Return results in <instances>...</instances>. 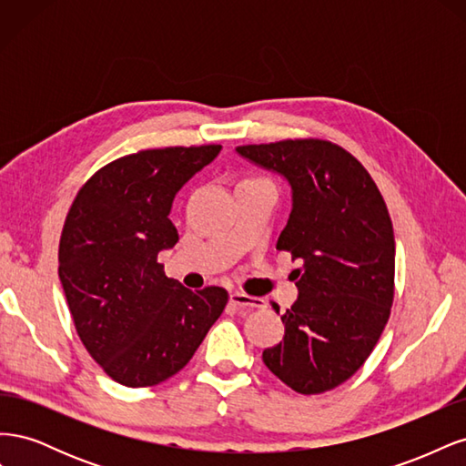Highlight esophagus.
<instances>
[{
  "mask_svg": "<svg viewBox=\"0 0 466 466\" xmlns=\"http://www.w3.org/2000/svg\"><path fill=\"white\" fill-rule=\"evenodd\" d=\"M229 301L235 307H247V309H262L264 307V299L262 298H250V295L241 293V291H233L229 295Z\"/></svg>",
  "mask_w": 466,
  "mask_h": 466,
  "instance_id": "34e87169",
  "label": "esophagus"
}]
</instances>
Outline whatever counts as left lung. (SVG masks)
Instances as JSON below:
<instances>
[{"label":"left lung","instance_id":"obj_1","mask_svg":"<svg viewBox=\"0 0 466 466\" xmlns=\"http://www.w3.org/2000/svg\"><path fill=\"white\" fill-rule=\"evenodd\" d=\"M235 151L289 185L291 211L276 248L303 262L298 299L281 315L284 342L262 360L293 390H330L361 368L390 315L394 231L385 200L356 157L322 139Z\"/></svg>","mask_w":466,"mask_h":466}]
</instances>
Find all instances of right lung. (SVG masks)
Here are the masks:
<instances>
[{
    "label": "right lung",
    "instance_id": "1",
    "mask_svg": "<svg viewBox=\"0 0 466 466\" xmlns=\"http://www.w3.org/2000/svg\"><path fill=\"white\" fill-rule=\"evenodd\" d=\"M221 146L146 149L103 167L77 194L60 238L58 274L77 334L105 373L149 387L178 373L228 305L190 291L157 262L178 231L175 196Z\"/></svg>",
    "mask_w": 466,
    "mask_h": 466
}]
</instances>
